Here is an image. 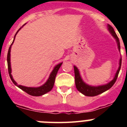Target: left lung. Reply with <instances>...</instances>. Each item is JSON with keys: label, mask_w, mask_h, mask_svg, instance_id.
Listing matches in <instances>:
<instances>
[{"label": "left lung", "mask_w": 127, "mask_h": 127, "mask_svg": "<svg viewBox=\"0 0 127 127\" xmlns=\"http://www.w3.org/2000/svg\"><path fill=\"white\" fill-rule=\"evenodd\" d=\"M108 26V29L112 35H113L114 37L116 39V41L118 44V48L119 51H120V42H119V39L117 37V34H116V32L114 31V28L111 26L109 24H107ZM121 64H122V58L120 60V63H119V67L117 70V72H116V75H115L114 78L113 80L111 82H110L109 84H106L104 85H101V86L98 87H92L90 85H87L84 82V81L82 79L81 77H80V74H79V71L78 69L75 66H74V74H75V86H76L77 89L78 91L84 94V95L87 96H95L101 94V93H103V92H106L107 90L111 88L113 86L114 84L116 82V80H117V77H118V75L119 71H120V67H121Z\"/></svg>", "instance_id": "1"}]
</instances>
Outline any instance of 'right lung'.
Instances as JSON below:
<instances>
[{"instance_id":"add662e5","label":"right lung","mask_w":127,"mask_h":127,"mask_svg":"<svg viewBox=\"0 0 127 127\" xmlns=\"http://www.w3.org/2000/svg\"><path fill=\"white\" fill-rule=\"evenodd\" d=\"M23 25V26H24ZM22 28V27H21ZM20 28V29H18L17 32H16V34L15 35V37H14V39L13 42L11 43V45L13 44L14 42V40L15 39V37H16V34L18 33V32L21 29ZM10 50H11V46L9 47V49H8V54H7V64H8V74L9 75H10V77L11 79V81L13 82L14 84L15 85L19 87L20 89H21L22 90H23L24 92H25L26 93H27L28 94L30 95L31 96H41V95H43L45 94V93H48V92L51 90L53 87V85H54V83H55V77H56V74H57L58 71L60 67H61V64H62V63H61L58 64V65L55 67V68L53 69V71L52 72V73L50 74V75L49 78H48V80L47 81V82L43 85L42 86L39 87H37V88H32V87H24L22 86V85H18L17 83L13 80L12 77V75H11V66H10Z\"/></svg>"}]
</instances>
